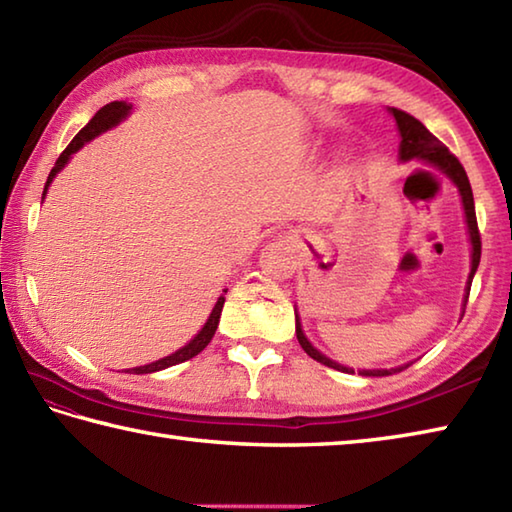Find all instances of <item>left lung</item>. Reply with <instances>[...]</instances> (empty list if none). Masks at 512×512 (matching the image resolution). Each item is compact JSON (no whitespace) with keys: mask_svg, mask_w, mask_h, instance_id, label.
Masks as SVG:
<instances>
[{"mask_svg":"<svg viewBox=\"0 0 512 512\" xmlns=\"http://www.w3.org/2000/svg\"><path fill=\"white\" fill-rule=\"evenodd\" d=\"M390 113H393L397 128H399V135H402V142H399V159H402V162H408V159H419V162H426L430 166H435L437 170H442V173L450 179V182H453L459 188V195H462L466 224H468V233H470V244H473V259H470V275H468V286H466V297H464V308H466L470 284H473L475 270L479 266V257H482V237H479L477 217H475V199H473V188H470V182H468V175H466L464 166L459 164V159L453 153H450V150L442 142H439V139L433 133H430V130L422 122H419V119L404 113V110H399V108H390ZM295 333H297L299 346H302L310 357L317 359L319 364H324L328 368H335V370H342V373H355L353 368H346V366L337 364V362H333V359H328L326 355L319 353V350L306 339L297 315H295ZM406 366H402V368H406ZM402 368L359 370V375L384 377V375H393Z\"/></svg>","mask_w":512,"mask_h":512,"instance_id":"1","label":"left lung"}]
</instances>
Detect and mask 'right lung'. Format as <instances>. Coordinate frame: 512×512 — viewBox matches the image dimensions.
<instances>
[{
  "mask_svg": "<svg viewBox=\"0 0 512 512\" xmlns=\"http://www.w3.org/2000/svg\"><path fill=\"white\" fill-rule=\"evenodd\" d=\"M130 108H133V106L126 104V102H110V104H106L104 108L97 110L95 117L90 119V122H88L82 130H79V133L73 137V142H70V144L66 146L64 153L57 157V162H55L53 170H50V175H48V179H46L44 197H46V190H48L50 182H53V177L59 173V170H62V168L66 166L70 155L77 153V150L82 148L86 142H90V139H95L97 135H102L104 130L113 128V126H117L119 122H122V119H126L128 113H130ZM224 293H228V288H224ZM224 302H226V299H224V295H222V297L217 299L213 313H210V317H208V322L204 324V328L199 330V333H197L193 339H190V342H188L184 348L175 350L173 355H168V357H164V359H157V362H153V364L130 368V373H133V375L157 373V370H164V368H168V366L182 364V362H186V359H190V357H195V355L202 353V350L210 344V339H213V335H215L217 324H219V315H222V308H224Z\"/></svg>",
  "mask_w": 512,
  "mask_h": 512,
  "instance_id": "add662e5",
  "label": "right lung"
}]
</instances>
